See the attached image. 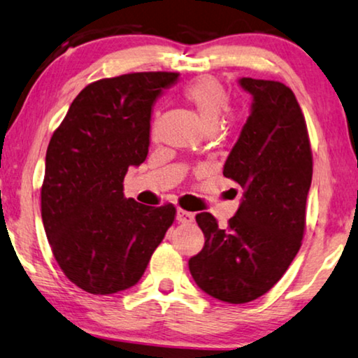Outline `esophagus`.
<instances>
[{
	"instance_id": "34e87169",
	"label": "esophagus",
	"mask_w": 358,
	"mask_h": 358,
	"mask_svg": "<svg viewBox=\"0 0 358 358\" xmlns=\"http://www.w3.org/2000/svg\"><path fill=\"white\" fill-rule=\"evenodd\" d=\"M176 220L179 222H182V224H190V222H194L195 216L194 213H190V211H185V210H178V213H176Z\"/></svg>"
}]
</instances>
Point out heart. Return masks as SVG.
I'll list each match as a JSON object with an SVG mask.
<instances>
[{
    "label": "heart",
    "instance_id": "obj_1",
    "mask_svg": "<svg viewBox=\"0 0 358 358\" xmlns=\"http://www.w3.org/2000/svg\"><path fill=\"white\" fill-rule=\"evenodd\" d=\"M180 96L194 108L206 129L215 127L222 113L229 106V93L215 77H199L182 87Z\"/></svg>",
    "mask_w": 358,
    "mask_h": 358
}]
</instances>
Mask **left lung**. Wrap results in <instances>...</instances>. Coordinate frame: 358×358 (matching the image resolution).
<instances>
[{"instance_id": "left-lung-1", "label": "left lung", "mask_w": 358, "mask_h": 358, "mask_svg": "<svg viewBox=\"0 0 358 358\" xmlns=\"http://www.w3.org/2000/svg\"><path fill=\"white\" fill-rule=\"evenodd\" d=\"M253 96L250 116L222 174L243 189L236 215L220 227L213 215L195 216L205 245L189 260L201 291L227 303L266 294L302 245L313 158L307 124L294 92L281 82L242 77Z\"/></svg>"}]
</instances>
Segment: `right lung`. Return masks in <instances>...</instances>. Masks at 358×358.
I'll return each mask as SVG.
<instances>
[{
  "mask_svg": "<svg viewBox=\"0 0 358 358\" xmlns=\"http://www.w3.org/2000/svg\"><path fill=\"white\" fill-rule=\"evenodd\" d=\"M178 72H132L92 82L71 103L45 159L41 220L71 282L95 295L138 282L174 222V205L124 196L129 166L145 162L152 108Z\"/></svg>",
  "mask_w": 358,
  "mask_h": 358,
  "instance_id": "obj_1",
  "label": "right lung"
}]
</instances>
